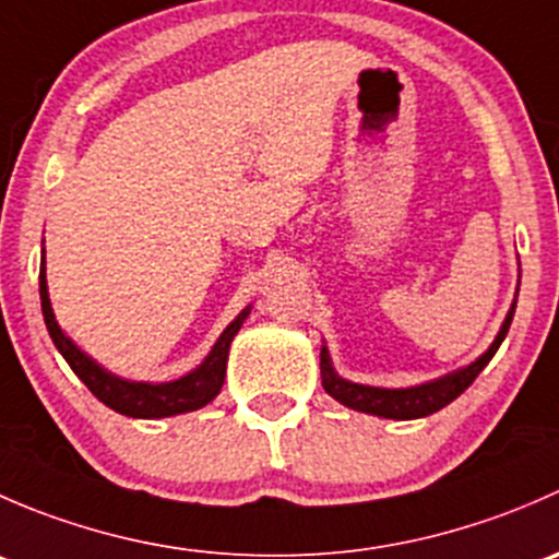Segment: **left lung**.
Instances as JSON below:
<instances>
[{
    "label": "left lung",
    "mask_w": 559,
    "mask_h": 559,
    "mask_svg": "<svg viewBox=\"0 0 559 559\" xmlns=\"http://www.w3.org/2000/svg\"><path fill=\"white\" fill-rule=\"evenodd\" d=\"M520 292V289H516ZM516 302H511V311L506 313L503 326H500L498 337L492 341V346L471 362L467 368L454 370V373L443 376V379L427 381V384L408 386V389H381V386H365V384H352V381L341 379L335 373L330 362V352L326 346L321 348V384H324L326 394L335 397L337 403L348 405L354 411H362V414L384 416V419H421V416H430L436 411H441L443 405H449L452 400L460 397L467 386L476 381V376L487 368L489 359L495 357V352L503 343L506 332H509L511 319H514Z\"/></svg>",
    "instance_id": "obj_1"
}]
</instances>
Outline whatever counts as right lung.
Wrapping results in <instances>:
<instances>
[{
    "mask_svg": "<svg viewBox=\"0 0 559 559\" xmlns=\"http://www.w3.org/2000/svg\"><path fill=\"white\" fill-rule=\"evenodd\" d=\"M39 302H43L45 326H48L50 337H53V346L59 348L61 357L67 359L72 373L92 389V394L99 400V403H105L107 408L118 411V414L132 416V419H162V416L189 414V411H197L202 408V405L211 403L224 386L229 343H233V337L238 335V330L243 326L248 313H251V306H248L246 311H240L238 319L222 332V337H218L216 346L211 348V354H207L205 362H202L200 368H194L191 373L180 376V379L175 381H165V384H145V381H127L107 373L105 368H99L92 357H86V354H83L81 348H78L75 343L61 332V326L56 324L53 308H50V300H48L45 251H43V264H39Z\"/></svg>",
    "mask_w": 559,
    "mask_h": 559,
    "instance_id": "obj_1",
    "label": "right lung"
}]
</instances>
